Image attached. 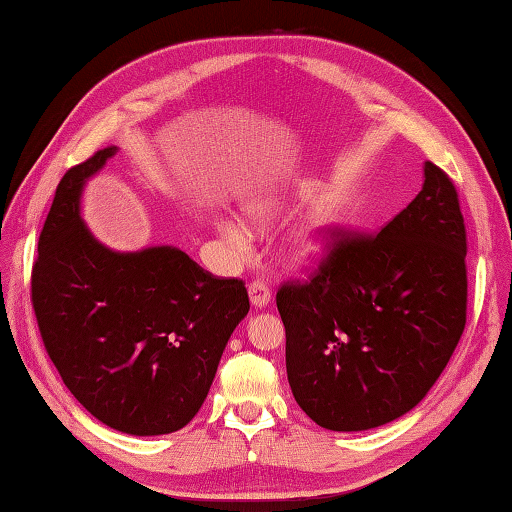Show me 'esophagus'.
<instances>
[{
    "instance_id": "obj_1",
    "label": "esophagus",
    "mask_w": 512,
    "mask_h": 512,
    "mask_svg": "<svg viewBox=\"0 0 512 512\" xmlns=\"http://www.w3.org/2000/svg\"><path fill=\"white\" fill-rule=\"evenodd\" d=\"M248 295H250V303H253L255 308H264V306H268V301H270V288H268L266 281L255 279L253 284L248 286Z\"/></svg>"
}]
</instances>
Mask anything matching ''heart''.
Segmentation results:
<instances>
[{
  "instance_id": "heart-1",
  "label": "heart",
  "mask_w": 512,
  "mask_h": 512,
  "mask_svg": "<svg viewBox=\"0 0 512 512\" xmlns=\"http://www.w3.org/2000/svg\"><path fill=\"white\" fill-rule=\"evenodd\" d=\"M248 215L259 224H268L277 215V206L250 204ZM334 226H336V211L328 204L319 206V209L310 215L306 228H301V233L295 237V242H292V257H295L297 262H310V259H317L319 255H323L325 248H328L330 233ZM220 231L224 233L228 242L237 248H242L248 239V231L237 220L220 222Z\"/></svg>"
}]
</instances>
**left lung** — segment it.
<instances>
[{"label":"left lung","mask_w":512,"mask_h":512,"mask_svg":"<svg viewBox=\"0 0 512 512\" xmlns=\"http://www.w3.org/2000/svg\"><path fill=\"white\" fill-rule=\"evenodd\" d=\"M292 396L323 429L365 431L427 396L466 325V226L453 180L424 162L422 191L378 233L332 228L306 281L277 290Z\"/></svg>","instance_id":"8db88e82"}]
</instances>
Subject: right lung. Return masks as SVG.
<instances>
[{"mask_svg": "<svg viewBox=\"0 0 512 512\" xmlns=\"http://www.w3.org/2000/svg\"><path fill=\"white\" fill-rule=\"evenodd\" d=\"M116 147L65 171L39 235L30 299L72 396L107 427L162 436L191 422L248 314L242 279L215 277L173 246L114 253L83 224V184Z\"/></svg>", "mask_w": 512, "mask_h": 512, "instance_id": "obj_1", "label": "right lung"}]
</instances>
